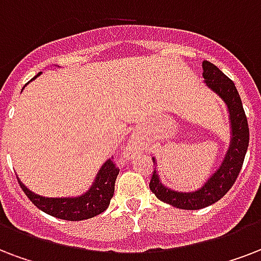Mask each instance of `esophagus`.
I'll return each mask as SVG.
<instances>
[{
	"label": "esophagus",
	"instance_id": "1",
	"mask_svg": "<svg viewBox=\"0 0 261 261\" xmlns=\"http://www.w3.org/2000/svg\"><path fill=\"white\" fill-rule=\"evenodd\" d=\"M131 150H133V149H128V152H131Z\"/></svg>",
	"mask_w": 261,
	"mask_h": 261
}]
</instances>
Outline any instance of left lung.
Returning a JSON list of instances; mask_svg holds the SVG:
<instances>
[{
    "label": "left lung",
    "mask_w": 261,
    "mask_h": 261,
    "mask_svg": "<svg viewBox=\"0 0 261 261\" xmlns=\"http://www.w3.org/2000/svg\"><path fill=\"white\" fill-rule=\"evenodd\" d=\"M202 77L206 86L223 99L230 113L231 122V141L226 157L218 171L197 192L179 193L166 188L160 182L156 167L153 168L149 188L154 196L179 210H201L219 201L231 189L244 164L248 145H249V127L241 97L231 79L210 61H202ZM154 163V159H153Z\"/></svg>",
    "instance_id": "8db88e82"
}]
</instances>
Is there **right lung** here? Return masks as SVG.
I'll use <instances>...</instances> for the list:
<instances>
[{
  "instance_id": "obj_1",
  "label": "right lung",
  "mask_w": 261,
  "mask_h": 261,
  "mask_svg": "<svg viewBox=\"0 0 261 261\" xmlns=\"http://www.w3.org/2000/svg\"><path fill=\"white\" fill-rule=\"evenodd\" d=\"M39 75L41 72L38 73L37 76ZM112 159L107 160L104 166L101 167V170L95 176L94 184L89 189V192L79 197L47 198V197L38 196L25 188L24 185L20 182L19 178L17 180H19L21 190L30 198V201L37 208L43 211L45 214L51 215L55 218L64 219V220H71V222L85 220V219L94 218L101 212H104L108 208L111 198L113 197L115 180L119 174V168L115 166Z\"/></svg>"
}]
</instances>
